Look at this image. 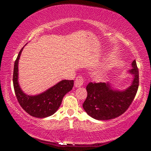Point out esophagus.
I'll return each instance as SVG.
<instances>
[{
	"label": "esophagus",
	"instance_id": "esophagus-1",
	"mask_svg": "<svg viewBox=\"0 0 151 151\" xmlns=\"http://www.w3.org/2000/svg\"><path fill=\"white\" fill-rule=\"evenodd\" d=\"M84 82H85L84 78H83L81 75H80L76 78L74 85H75V87H77V88H78V87H81L83 86V84H84Z\"/></svg>",
	"mask_w": 151,
	"mask_h": 151
}]
</instances>
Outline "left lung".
<instances>
[{"label": "left lung", "instance_id": "left-lung-1", "mask_svg": "<svg viewBox=\"0 0 151 151\" xmlns=\"http://www.w3.org/2000/svg\"><path fill=\"white\" fill-rule=\"evenodd\" d=\"M129 73L134 76L132 85L124 91L113 90L109 83H90L83 106L88 115L99 121L113 119L124 113L133 101L139 86V71L136 60Z\"/></svg>", "mask_w": 151, "mask_h": 151}]
</instances>
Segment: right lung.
Segmentation results:
<instances>
[{"label": "right lung", "mask_w": 151, "mask_h": 151, "mask_svg": "<svg viewBox=\"0 0 151 151\" xmlns=\"http://www.w3.org/2000/svg\"><path fill=\"white\" fill-rule=\"evenodd\" d=\"M22 50L23 47L15 60L13 73L14 88L18 102L31 116L39 118L50 116L58 109L63 96L72 89L74 80H62L42 93L27 95L22 91L18 83V63Z\"/></svg>", "instance_id": "1"}]
</instances>
